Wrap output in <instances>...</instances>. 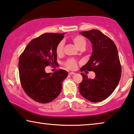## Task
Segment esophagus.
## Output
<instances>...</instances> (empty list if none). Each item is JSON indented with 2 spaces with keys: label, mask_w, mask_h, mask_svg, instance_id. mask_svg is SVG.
I'll return each instance as SVG.
<instances>
[{
  "label": "esophagus",
  "mask_w": 134,
  "mask_h": 134,
  "mask_svg": "<svg viewBox=\"0 0 134 134\" xmlns=\"http://www.w3.org/2000/svg\"><path fill=\"white\" fill-rule=\"evenodd\" d=\"M69 74H70V75H75V73L74 72H69Z\"/></svg>",
  "instance_id": "1"
}]
</instances>
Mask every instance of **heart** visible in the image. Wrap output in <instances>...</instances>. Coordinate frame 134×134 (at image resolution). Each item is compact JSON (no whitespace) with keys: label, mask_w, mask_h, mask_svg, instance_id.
Returning a JSON list of instances; mask_svg holds the SVG:
<instances>
[{"label":"heart","mask_w":134,"mask_h":134,"mask_svg":"<svg viewBox=\"0 0 134 134\" xmlns=\"http://www.w3.org/2000/svg\"><path fill=\"white\" fill-rule=\"evenodd\" d=\"M72 41L74 42V44L77 46V47L80 49L85 48L86 45V40L81 35H75V36L72 37ZM64 43L63 41H60L59 42V43L57 44L56 48V54L58 55H59L62 54V51H63ZM76 65H77V62L75 60L72 59H68L65 62V65L67 68L69 69H75L76 68Z\"/></svg>","instance_id":"1"}]
</instances>
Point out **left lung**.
I'll list each match as a JSON object with an SVG mask.
<instances>
[{
	"mask_svg": "<svg viewBox=\"0 0 134 134\" xmlns=\"http://www.w3.org/2000/svg\"><path fill=\"white\" fill-rule=\"evenodd\" d=\"M80 34L88 38L92 46L90 60L80 71H92L96 74L94 79H90L81 73L83 80L79 85L80 92L90 102H99L113 93L120 80L121 66L118 52L113 41L99 30Z\"/></svg>",
	"mask_w": 134,
	"mask_h": 134,
	"instance_id": "8db88e82",
	"label": "left lung"
}]
</instances>
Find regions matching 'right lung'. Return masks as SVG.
<instances>
[{"instance_id": "obj_1", "label": "right lung", "mask_w": 134, "mask_h": 134, "mask_svg": "<svg viewBox=\"0 0 134 134\" xmlns=\"http://www.w3.org/2000/svg\"><path fill=\"white\" fill-rule=\"evenodd\" d=\"M64 33H46L29 43L21 54L18 69L23 90L29 97L39 103L50 102L59 96L62 83L68 75L67 71L59 69L46 73L45 67L57 65V44Z\"/></svg>"}]
</instances>
